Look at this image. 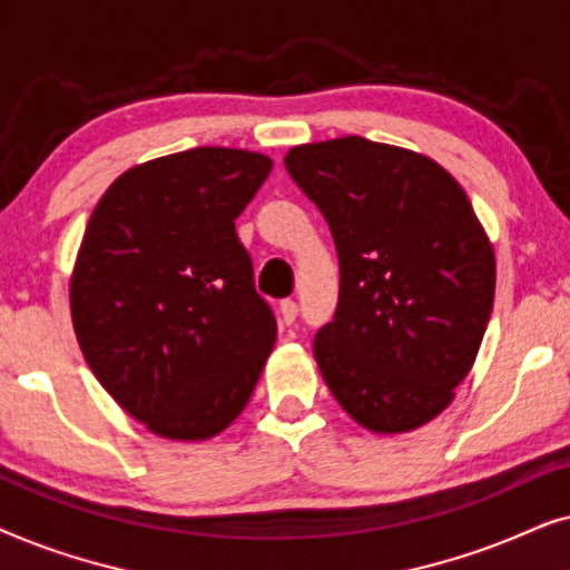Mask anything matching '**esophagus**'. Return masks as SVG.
Instances as JSON below:
<instances>
[{"instance_id": "esophagus-1", "label": "esophagus", "mask_w": 570, "mask_h": 570, "mask_svg": "<svg viewBox=\"0 0 570 570\" xmlns=\"http://www.w3.org/2000/svg\"><path fill=\"white\" fill-rule=\"evenodd\" d=\"M279 318H283V324L291 326L295 318H298V303H295V301L279 303Z\"/></svg>"}]
</instances>
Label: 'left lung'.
I'll return each instance as SVG.
<instances>
[{
  "instance_id": "obj_1",
  "label": "left lung",
  "mask_w": 570,
  "mask_h": 570,
  "mask_svg": "<svg viewBox=\"0 0 570 570\" xmlns=\"http://www.w3.org/2000/svg\"><path fill=\"white\" fill-rule=\"evenodd\" d=\"M285 168L337 246V311L314 337L326 386L365 431L431 423L472 371L495 295L464 189L428 155L363 137L291 147Z\"/></svg>"
}]
</instances>
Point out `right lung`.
I'll list each match as a JSON object with an SVG mask.
<instances>
[{
	"instance_id": "obj_1",
	"label": "right lung",
	"mask_w": 570,
	"mask_h": 570,
	"mask_svg": "<svg viewBox=\"0 0 570 570\" xmlns=\"http://www.w3.org/2000/svg\"><path fill=\"white\" fill-rule=\"evenodd\" d=\"M272 158L194 147L124 170L92 209L69 277L100 386L160 439L207 441L252 400L277 340L236 236Z\"/></svg>"
}]
</instances>
